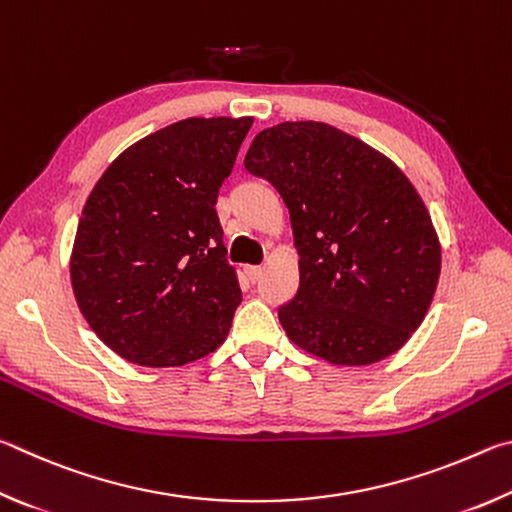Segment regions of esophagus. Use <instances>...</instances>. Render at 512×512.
<instances>
[{
  "instance_id": "obj_1",
  "label": "esophagus",
  "mask_w": 512,
  "mask_h": 512,
  "mask_svg": "<svg viewBox=\"0 0 512 512\" xmlns=\"http://www.w3.org/2000/svg\"><path fill=\"white\" fill-rule=\"evenodd\" d=\"M263 267L261 265H245V274H247V279L251 281V283H258L261 281V276H263Z\"/></svg>"
}]
</instances>
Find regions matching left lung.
<instances>
[{
  "label": "left lung",
  "instance_id": "left-lung-1",
  "mask_svg": "<svg viewBox=\"0 0 512 512\" xmlns=\"http://www.w3.org/2000/svg\"><path fill=\"white\" fill-rule=\"evenodd\" d=\"M290 211L299 290L279 308L294 344L337 366L398 353L423 324L441 276V242L407 175L328 123L258 132L245 157Z\"/></svg>",
  "mask_w": 512,
  "mask_h": 512
}]
</instances>
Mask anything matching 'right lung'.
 Returning <instances> with one entry per match:
<instances>
[{"mask_svg": "<svg viewBox=\"0 0 512 512\" xmlns=\"http://www.w3.org/2000/svg\"><path fill=\"white\" fill-rule=\"evenodd\" d=\"M251 123L166 125L125 148L89 193L71 288L89 328L123 360L184 366L227 339L242 294L215 202Z\"/></svg>", "mask_w": 512, "mask_h": 512, "instance_id": "right-lung-1", "label": "right lung"}]
</instances>
